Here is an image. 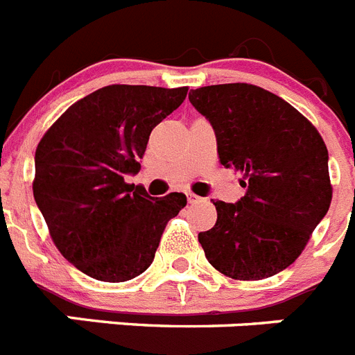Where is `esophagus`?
I'll return each mask as SVG.
<instances>
[{"instance_id": "esophagus-1", "label": "esophagus", "mask_w": 355, "mask_h": 355, "mask_svg": "<svg viewBox=\"0 0 355 355\" xmlns=\"http://www.w3.org/2000/svg\"><path fill=\"white\" fill-rule=\"evenodd\" d=\"M187 199H188V202H190V205H193V202H199V197H197L196 193L188 192L187 193Z\"/></svg>"}]
</instances>
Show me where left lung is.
<instances>
[{
	"instance_id": "left-lung-1",
	"label": "left lung",
	"mask_w": 355,
	"mask_h": 355,
	"mask_svg": "<svg viewBox=\"0 0 355 355\" xmlns=\"http://www.w3.org/2000/svg\"><path fill=\"white\" fill-rule=\"evenodd\" d=\"M190 103L211 122L225 168L240 172L245 196L216 200V224L199 233L208 261L236 281L288 268L329 211V153L299 110L249 83L200 87Z\"/></svg>"
}]
</instances>
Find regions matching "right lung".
I'll return each instance as SVG.
<instances>
[{"label": "right lung", "mask_w": 355, "mask_h": 355, "mask_svg": "<svg viewBox=\"0 0 355 355\" xmlns=\"http://www.w3.org/2000/svg\"><path fill=\"white\" fill-rule=\"evenodd\" d=\"M187 92L108 85L69 106L40 139L33 197L56 249L89 277L124 283L146 272L167 222L187 206L184 193L153 199L124 181Z\"/></svg>", "instance_id": "add662e5"}]
</instances>
